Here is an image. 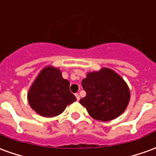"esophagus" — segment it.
<instances>
[{
  "label": "esophagus",
  "mask_w": 156,
  "mask_h": 156,
  "mask_svg": "<svg viewBox=\"0 0 156 156\" xmlns=\"http://www.w3.org/2000/svg\"><path fill=\"white\" fill-rule=\"evenodd\" d=\"M75 96H76V98H77V100H79V99H80V97H79V95H78V94H75Z\"/></svg>",
  "instance_id": "34e87169"
}]
</instances>
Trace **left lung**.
<instances>
[{
	"instance_id": "8db88e82",
	"label": "left lung",
	"mask_w": 156,
	"mask_h": 156,
	"mask_svg": "<svg viewBox=\"0 0 156 156\" xmlns=\"http://www.w3.org/2000/svg\"><path fill=\"white\" fill-rule=\"evenodd\" d=\"M82 86L86 96L79 103L96 120L106 122L116 119L124 113L130 99L126 82L110 68L88 73Z\"/></svg>"
}]
</instances>
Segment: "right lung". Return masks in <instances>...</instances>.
I'll return each instance as SVG.
<instances>
[{
  "mask_svg": "<svg viewBox=\"0 0 156 156\" xmlns=\"http://www.w3.org/2000/svg\"><path fill=\"white\" fill-rule=\"evenodd\" d=\"M70 83L62 76L61 70L47 66L41 70L27 93L31 108L42 117L61 115L68 105L77 100L69 90Z\"/></svg>",
  "mask_w": 156,
  "mask_h": 156,
  "instance_id": "right-lung-1",
  "label": "right lung"
}]
</instances>
